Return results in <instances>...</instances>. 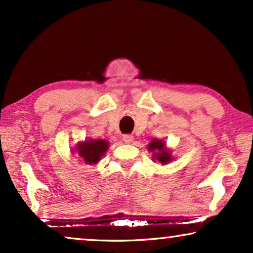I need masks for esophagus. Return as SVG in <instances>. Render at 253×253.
<instances>
[{
	"label": "esophagus",
	"mask_w": 253,
	"mask_h": 253,
	"mask_svg": "<svg viewBox=\"0 0 253 253\" xmlns=\"http://www.w3.org/2000/svg\"><path fill=\"white\" fill-rule=\"evenodd\" d=\"M122 139L126 144H130V143H132V141H133V136H132V134H124Z\"/></svg>",
	"instance_id": "1"
}]
</instances>
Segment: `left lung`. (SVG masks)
Listing matches in <instances>:
<instances>
[{
    "label": "left lung",
    "instance_id": "left-lung-1",
    "mask_svg": "<svg viewBox=\"0 0 253 253\" xmlns=\"http://www.w3.org/2000/svg\"><path fill=\"white\" fill-rule=\"evenodd\" d=\"M148 151L152 152V160L154 162H160V164L168 165L169 162L174 160L172 158V150L167 147L166 141L162 139H153L148 144Z\"/></svg>",
    "mask_w": 253,
    "mask_h": 253
}]
</instances>
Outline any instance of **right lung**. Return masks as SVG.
<instances>
[{
  "mask_svg": "<svg viewBox=\"0 0 253 253\" xmlns=\"http://www.w3.org/2000/svg\"><path fill=\"white\" fill-rule=\"evenodd\" d=\"M74 152H77L85 164L94 166L101 160L109 148V141L105 139H85L79 141Z\"/></svg>",
  "mask_w": 253,
  "mask_h": 253,
  "instance_id": "1",
  "label": "right lung"
}]
</instances>
